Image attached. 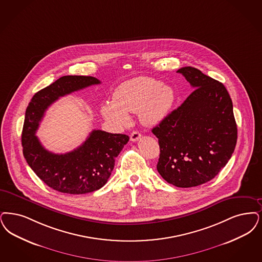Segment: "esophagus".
I'll list each match as a JSON object with an SVG mask.
<instances>
[{"mask_svg": "<svg viewBox=\"0 0 262 262\" xmlns=\"http://www.w3.org/2000/svg\"><path fill=\"white\" fill-rule=\"evenodd\" d=\"M140 137H141V135H140L138 132L135 130V132H133L132 135H130V140L134 141V142H136Z\"/></svg>", "mask_w": 262, "mask_h": 262, "instance_id": "1", "label": "esophagus"}]
</instances>
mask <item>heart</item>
Masks as SVG:
<instances>
[{"mask_svg": "<svg viewBox=\"0 0 262 262\" xmlns=\"http://www.w3.org/2000/svg\"><path fill=\"white\" fill-rule=\"evenodd\" d=\"M173 102L174 92L169 85L154 78L138 77L118 85L112 103L101 105L100 112L116 126H126L128 113L136 112L142 124L154 126L167 117Z\"/></svg>", "mask_w": 262, "mask_h": 262, "instance_id": "b5f03b06", "label": "heart"}]
</instances>
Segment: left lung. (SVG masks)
<instances>
[{"label":"left lung","instance_id":"left-lung-1","mask_svg":"<svg viewBox=\"0 0 262 262\" xmlns=\"http://www.w3.org/2000/svg\"><path fill=\"white\" fill-rule=\"evenodd\" d=\"M182 74L194 91L152 133L157 136L161 177L188 188L215 178L234 152L237 125L230 95L222 83L186 66Z\"/></svg>","mask_w":262,"mask_h":262}]
</instances>
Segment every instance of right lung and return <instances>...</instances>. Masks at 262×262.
<instances>
[{
  "label": "right lung",
  "mask_w": 262,
  "mask_h": 262,
  "mask_svg": "<svg viewBox=\"0 0 262 262\" xmlns=\"http://www.w3.org/2000/svg\"><path fill=\"white\" fill-rule=\"evenodd\" d=\"M100 81L91 76H63L32 97L25 112L21 142L29 167L49 187L66 194H85L104 186L115 159L129 139L121 134L94 129L81 146L65 154L45 149L36 132L48 107L59 97Z\"/></svg>",
  "instance_id": "obj_1"
}]
</instances>
